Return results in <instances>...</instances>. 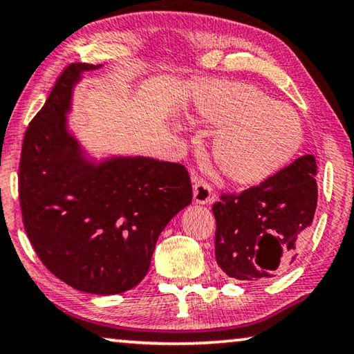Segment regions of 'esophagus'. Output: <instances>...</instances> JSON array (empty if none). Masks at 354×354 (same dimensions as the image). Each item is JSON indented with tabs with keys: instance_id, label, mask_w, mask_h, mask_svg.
I'll return each mask as SVG.
<instances>
[{
	"instance_id": "obj_1",
	"label": "esophagus",
	"mask_w": 354,
	"mask_h": 354,
	"mask_svg": "<svg viewBox=\"0 0 354 354\" xmlns=\"http://www.w3.org/2000/svg\"><path fill=\"white\" fill-rule=\"evenodd\" d=\"M193 199L196 204H209L212 199H214V189H212L210 185L203 180V178H198V176L193 172Z\"/></svg>"
}]
</instances>
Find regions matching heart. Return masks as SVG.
I'll return each instance as SVG.
<instances>
[{
    "label": "heart",
    "instance_id": "obj_1",
    "mask_svg": "<svg viewBox=\"0 0 354 354\" xmlns=\"http://www.w3.org/2000/svg\"><path fill=\"white\" fill-rule=\"evenodd\" d=\"M201 122L223 128L212 145L216 166L239 185L274 177L297 155L304 127L295 109L248 84H216L196 101Z\"/></svg>",
    "mask_w": 354,
    "mask_h": 354
}]
</instances>
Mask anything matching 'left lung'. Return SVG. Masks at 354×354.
<instances>
[{
    "label": "left lung",
    "mask_w": 354,
    "mask_h": 354,
    "mask_svg": "<svg viewBox=\"0 0 354 354\" xmlns=\"http://www.w3.org/2000/svg\"><path fill=\"white\" fill-rule=\"evenodd\" d=\"M317 161L297 158L274 177L214 204L215 258L227 277L270 279L297 257L317 210Z\"/></svg>",
    "instance_id": "obj_1"
}]
</instances>
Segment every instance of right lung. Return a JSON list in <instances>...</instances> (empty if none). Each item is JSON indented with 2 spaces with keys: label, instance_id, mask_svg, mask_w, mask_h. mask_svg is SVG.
<instances>
[{
  "label": "right lung",
  "instance_id": "1",
  "mask_svg": "<svg viewBox=\"0 0 354 354\" xmlns=\"http://www.w3.org/2000/svg\"><path fill=\"white\" fill-rule=\"evenodd\" d=\"M100 64L73 63L26 129L19 166L21 218L42 264L91 295H118L144 279L158 236L192 203L188 171L147 156L85 160L66 129L73 86Z\"/></svg>",
  "mask_w": 354,
  "mask_h": 354
}]
</instances>
